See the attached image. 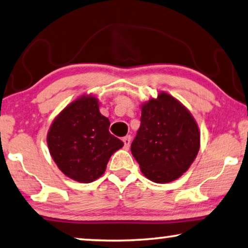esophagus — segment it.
<instances>
[{
  "mask_svg": "<svg viewBox=\"0 0 248 248\" xmlns=\"http://www.w3.org/2000/svg\"><path fill=\"white\" fill-rule=\"evenodd\" d=\"M123 141H124V148L128 149L129 146H130V142H131V137H130V136H125V137L123 138Z\"/></svg>",
  "mask_w": 248,
  "mask_h": 248,
  "instance_id": "34e87169",
  "label": "esophagus"
}]
</instances>
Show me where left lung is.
<instances>
[{
	"label": "left lung",
	"instance_id": "obj_1",
	"mask_svg": "<svg viewBox=\"0 0 248 248\" xmlns=\"http://www.w3.org/2000/svg\"><path fill=\"white\" fill-rule=\"evenodd\" d=\"M199 148L198 124L176 99L162 92L142 104L131 153L147 179L155 183L179 179L193 163Z\"/></svg>",
	"mask_w": 248,
	"mask_h": 248
}]
</instances>
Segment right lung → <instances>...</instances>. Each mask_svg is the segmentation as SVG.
<instances>
[{
	"label": "right lung",
	"instance_id": "obj_1",
	"mask_svg": "<svg viewBox=\"0 0 248 248\" xmlns=\"http://www.w3.org/2000/svg\"><path fill=\"white\" fill-rule=\"evenodd\" d=\"M110 121L100 113L97 99L82 96L68 104L50 125L47 144L66 176L90 183L104 173L111 155L124 146L109 131Z\"/></svg>",
	"mask_w": 248,
	"mask_h": 248
}]
</instances>
